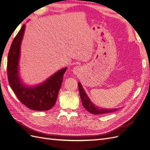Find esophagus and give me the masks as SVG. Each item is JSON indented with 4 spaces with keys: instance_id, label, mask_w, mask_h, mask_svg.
I'll return each instance as SVG.
<instances>
[{
    "instance_id": "esophagus-1",
    "label": "esophagus",
    "mask_w": 150,
    "mask_h": 150,
    "mask_svg": "<svg viewBox=\"0 0 150 150\" xmlns=\"http://www.w3.org/2000/svg\"><path fill=\"white\" fill-rule=\"evenodd\" d=\"M80 70V69L79 67H75L73 69V72H74V74H77L79 73Z\"/></svg>"
}]
</instances>
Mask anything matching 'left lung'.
Returning a JSON list of instances; mask_svg holds the SVG:
<instances>
[{"instance_id":"8db88e82","label":"left lung","mask_w":150,"mask_h":150,"mask_svg":"<svg viewBox=\"0 0 150 150\" xmlns=\"http://www.w3.org/2000/svg\"><path fill=\"white\" fill-rule=\"evenodd\" d=\"M79 90L80 92V98L83 107L88 110V112L93 114H104L107 113L113 112L119 109H103L100 107H98L95 104H94L91 101L90 98L87 96L86 92L83 88L80 82L78 83Z\"/></svg>"}]
</instances>
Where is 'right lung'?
Here are the masks:
<instances>
[{"instance_id": "1", "label": "right lung", "mask_w": 150, "mask_h": 150, "mask_svg": "<svg viewBox=\"0 0 150 150\" xmlns=\"http://www.w3.org/2000/svg\"><path fill=\"white\" fill-rule=\"evenodd\" d=\"M25 29L21 26L11 44L7 59V75L10 86L19 101L34 110H47L55 104L62 86L67 67L60 70L45 81L35 86H25L21 82L18 71L20 46Z\"/></svg>"}]
</instances>
